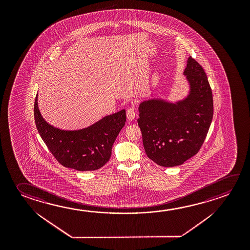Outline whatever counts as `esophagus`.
Here are the masks:
<instances>
[{
  "label": "esophagus",
  "instance_id": "esophagus-1",
  "mask_svg": "<svg viewBox=\"0 0 250 250\" xmlns=\"http://www.w3.org/2000/svg\"><path fill=\"white\" fill-rule=\"evenodd\" d=\"M136 114H137V111H136L134 107H131V108L127 109V119H129V120H132V119H135Z\"/></svg>",
  "mask_w": 250,
  "mask_h": 250
}]
</instances>
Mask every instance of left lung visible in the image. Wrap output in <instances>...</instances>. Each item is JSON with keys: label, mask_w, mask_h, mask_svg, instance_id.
<instances>
[{"label": "left lung", "mask_w": 250, "mask_h": 250, "mask_svg": "<svg viewBox=\"0 0 250 250\" xmlns=\"http://www.w3.org/2000/svg\"><path fill=\"white\" fill-rule=\"evenodd\" d=\"M184 74L191 88L187 99L176 104L151 99L139 107L145 151L160 167L180 166L197 154L213 119V93L202 66L189 57Z\"/></svg>", "instance_id": "1"}]
</instances>
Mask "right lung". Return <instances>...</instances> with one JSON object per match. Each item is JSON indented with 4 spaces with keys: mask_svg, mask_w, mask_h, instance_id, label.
I'll return each instance as SVG.
<instances>
[{
    "mask_svg": "<svg viewBox=\"0 0 250 250\" xmlns=\"http://www.w3.org/2000/svg\"><path fill=\"white\" fill-rule=\"evenodd\" d=\"M34 117L37 131L55 159L62 166L78 171H95L108 162L113 143L126 121L125 110H122L88 128L62 131L42 119L37 105V95Z\"/></svg>",
    "mask_w": 250,
    "mask_h": 250,
    "instance_id": "obj_1",
    "label": "right lung"
}]
</instances>
